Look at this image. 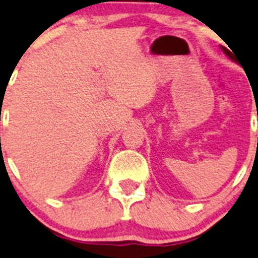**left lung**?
Returning a JSON list of instances; mask_svg holds the SVG:
<instances>
[{
  "mask_svg": "<svg viewBox=\"0 0 258 258\" xmlns=\"http://www.w3.org/2000/svg\"><path fill=\"white\" fill-rule=\"evenodd\" d=\"M222 49H223V52H225V53L227 54V56L230 57L231 59H233V61H235V56H233V54H235V53H232V52H230V49H227L226 47H222Z\"/></svg>",
  "mask_w": 258,
  "mask_h": 258,
  "instance_id": "left-lung-1",
  "label": "left lung"
}]
</instances>
